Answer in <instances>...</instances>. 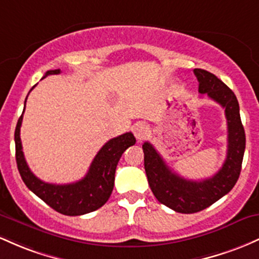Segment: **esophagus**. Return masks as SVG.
Masks as SVG:
<instances>
[{
    "mask_svg": "<svg viewBox=\"0 0 259 259\" xmlns=\"http://www.w3.org/2000/svg\"><path fill=\"white\" fill-rule=\"evenodd\" d=\"M133 135L138 141H143V139L149 135V127L144 122H138L135 127H133Z\"/></svg>",
    "mask_w": 259,
    "mask_h": 259,
    "instance_id": "1",
    "label": "esophagus"
}]
</instances>
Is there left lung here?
Listing matches in <instances>:
<instances>
[{
	"label": "left lung",
	"instance_id": "1",
	"mask_svg": "<svg viewBox=\"0 0 259 259\" xmlns=\"http://www.w3.org/2000/svg\"><path fill=\"white\" fill-rule=\"evenodd\" d=\"M193 72L199 82L200 94H207L225 109L228 154L222 168L214 176L202 181L186 180L167 166L149 142L143 144L144 168L150 190L159 202L184 214L203 210L230 192L239 180L246 147L245 130L241 122L236 95L210 72L200 68H196Z\"/></svg>",
	"mask_w": 259,
	"mask_h": 259
}]
</instances>
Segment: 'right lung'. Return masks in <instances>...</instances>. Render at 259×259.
I'll list each match as a JSON object with an SVG mask.
<instances>
[{"mask_svg":"<svg viewBox=\"0 0 259 259\" xmlns=\"http://www.w3.org/2000/svg\"><path fill=\"white\" fill-rule=\"evenodd\" d=\"M59 73H61V69H51V71L46 72L42 78H45L46 75ZM34 87L30 91H33ZM23 114L17 123L14 142H16L17 166H18V171L25 186L31 192L35 193L40 199H42L46 204L65 215H83V214L91 213V211L103 207L114 190L115 171L117 162L124 150L136 143L135 136L131 132H127L118 137L110 139L99 150L87 175L79 181L67 185L48 184V182H44L37 179L31 172L27 161H25L22 141H20V126H22Z\"/></svg>","mask_w":259,"mask_h":259,"instance_id":"add662e5","label":"right lung"}]
</instances>
